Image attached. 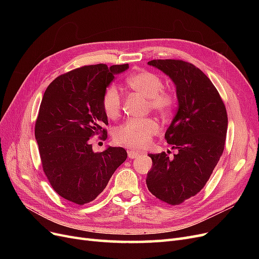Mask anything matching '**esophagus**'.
I'll list each match as a JSON object with an SVG mask.
<instances>
[{
  "instance_id": "34e87169",
  "label": "esophagus",
  "mask_w": 259,
  "mask_h": 259,
  "mask_svg": "<svg viewBox=\"0 0 259 259\" xmlns=\"http://www.w3.org/2000/svg\"><path fill=\"white\" fill-rule=\"evenodd\" d=\"M142 153H143V152L135 151V150H128V151H127V155H128L130 159H135V158H137V156L140 155Z\"/></svg>"
}]
</instances>
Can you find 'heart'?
<instances>
[{"label": "heart", "mask_w": 259, "mask_h": 259, "mask_svg": "<svg viewBox=\"0 0 259 259\" xmlns=\"http://www.w3.org/2000/svg\"><path fill=\"white\" fill-rule=\"evenodd\" d=\"M126 85L134 92L142 94L148 100V110H152L162 116L173 113L177 98L175 94L164 89L161 77L150 71L136 72L126 79ZM103 108L109 119H116L121 113L122 99L114 86H109L103 96ZM159 132V123L153 117L131 119L121 124L114 132V140L130 148L143 149Z\"/></svg>", "instance_id": "1"}]
</instances>
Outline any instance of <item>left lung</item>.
I'll return each instance as SVG.
<instances>
[{
    "label": "left lung",
    "mask_w": 259,
    "mask_h": 259,
    "mask_svg": "<svg viewBox=\"0 0 259 259\" xmlns=\"http://www.w3.org/2000/svg\"><path fill=\"white\" fill-rule=\"evenodd\" d=\"M148 64L176 85L178 110L165 140L178 153L173 159L165 152L149 154L152 167L146 184L155 198L179 205L198 194L213 173L225 148L228 116L218 91L198 67L180 59H153Z\"/></svg>",
    "instance_id": "left-lung-1"
}]
</instances>
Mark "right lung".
I'll list each match as a JSON object with an SVG mask.
<instances>
[{
  "label": "right lung",
  "mask_w": 259,
  "mask_h": 259,
  "mask_svg": "<svg viewBox=\"0 0 259 259\" xmlns=\"http://www.w3.org/2000/svg\"><path fill=\"white\" fill-rule=\"evenodd\" d=\"M128 64L84 66L57 76L46 89L35 122V139L45 176L60 197L84 205L104 191L126 160L122 147L94 152L90 138H107L103 96L114 74Z\"/></svg>",
  "instance_id": "add662e5"
}]
</instances>
